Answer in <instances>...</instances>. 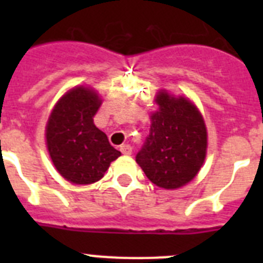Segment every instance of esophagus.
Returning <instances> with one entry per match:
<instances>
[{
	"mask_svg": "<svg viewBox=\"0 0 263 263\" xmlns=\"http://www.w3.org/2000/svg\"><path fill=\"white\" fill-rule=\"evenodd\" d=\"M120 152L124 155H130L132 154V146L130 145H122L120 146Z\"/></svg>",
	"mask_w": 263,
	"mask_h": 263,
	"instance_id": "1",
	"label": "esophagus"
}]
</instances>
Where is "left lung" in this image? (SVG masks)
<instances>
[{
    "label": "left lung",
    "instance_id": "left-lung-1",
    "mask_svg": "<svg viewBox=\"0 0 263 263\" xmlns=\"http://www.w3.org/2000/svg\"><path fill=\"white\" fill-rule=\"evenodd\" d=\"M159 110L152 115L150 133L137 163L155 185L174 190L191 182L206 154V129L200 111L184 97L159 92Z\"/></svg>",
    "mask_w": 263,
    "mask_h": 263
}]
</instances>
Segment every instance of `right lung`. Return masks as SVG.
I'll return each mask as SVG.
<instances>
[{"instance_id":"right-lung-1","label":"right lung","mask_w":263,"mask_h":263,"mask_svg":"<svg viewBox=\"0 0 263 263\" xmlns=\"http://www.w3.org/2000/svg\"><path fill=\"white\" fill-rule=\"evenodd\" d=\"M101 100L89 88L67 92L53 108L46 126L50 157L60 175L75 184L103 178L110 162L121 155L93 124Z\"/></svg>"}]
</instances>
